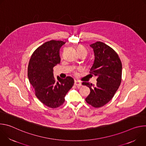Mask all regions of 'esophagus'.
<instances>
[{
    "mask_svg": "<svg viewBox=\"0 0 146 146\" xmlns=\"http://www.w3.org/2000/svg\"><path fill=\"white\" fill-rule=\"evenodd\" d=\"M74 85L78 87H80L81 86V83L78 81H74Z\"/></svg>",
    "mask_w": 146,
    "mask_h": 146,
    "instance_id": "34e87169",
    "label": "esophagus"
}]
</instances>
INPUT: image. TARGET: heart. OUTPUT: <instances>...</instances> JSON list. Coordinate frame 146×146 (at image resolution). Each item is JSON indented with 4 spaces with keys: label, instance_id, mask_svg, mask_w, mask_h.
Instances as JSON below:
<instances>
[{
    "label": "heart",
    "instance_id": "b5f03b06",
    "mask_svg": "<svg viewBox=\"0 0 146 146\" xmlns=\"http://www.w3.org/2000/svg\"><path fill=\"white\" fill-rule=\"evenodd\" d=\"M77 51L78 54H80V53H82V52H84L86 54L87 53L86 49L84 48V46H82V45H78L77 47Z\"/></svg>",
    "mask_w": 146,
    "mask_h": 146
}]
</instances>
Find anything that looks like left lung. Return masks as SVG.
<instances>
[{
  "instance_id": "8db88e82",
  "label": "left lung",
  "mask_w": 146,
  "mask_h": 146,
  "mask_svg": "<svg viewBox=\"0 0 146 146\" xmlns=\"http://www.w3.org/2000/svg\"><path fill=\"white\" fill-rule=\"evenodd\" d=\"M94 51V63L90 74L97 76L95 86L87 82L82 84L89 87L90 94L86 102L99 108L107 104L114 96L122 80V63L117 53L110 46L101 41L90 45Z\"/></svg>"
}]
</instances>
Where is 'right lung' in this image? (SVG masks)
Here are the masks:
<instances>
[{
    "mask_svg": "<svg viewBox=\"0 0 146 146\" xmlns=\"http://www.w3.org/2000/svg\"><path fill=\"white\" fill-rule=\"evenodd\" d=\"M65 41L50 40L39 46L32 54L28 68V76L35 95L44 105L55 109L63 105L65 96L72 88L74 80L54 77L53 68L60 64L59 50Z\"/></svg>",
    "mask_w": 146,
    "mask_h": 146,
    "instance_id": "1",
    "label": "right lung"
}]
</instances>
